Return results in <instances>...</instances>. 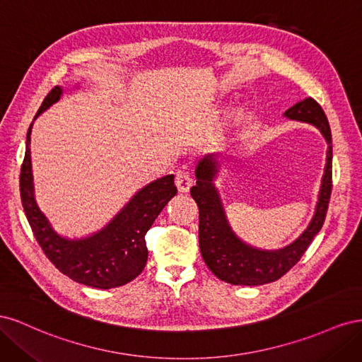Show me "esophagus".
I'll return each mask as SVG.
<instances>
[{"label":"esophagus","instance_id":"esophagus-1","mask_svg":"<svg viewBox=\"0 0 362 362\" xmlns=\"http://www.w3.org/2000/svg\"><path fill=\"white\" fill-rule=\"evenodd\" d=\"M175 184H177V189L180 193H185L189 192L193 185V178L187 172H178L177 178H175Z\"/></svg>","mask_w":362,"mask_h":362}]
</instances>
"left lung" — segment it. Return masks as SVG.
I'll use <instances>...</instances> for the list:
<instances>
[{"label": "left lung", "instance_id": "left-lung-1", "mask_svg": "<svg viewBox=\"0 0 362 362\" xmlns=\"http://www.w3.org/2000/svg\"><path fill=\"white\" fill-rule=\"evenodd\" d=\"M293 120L311 124L326 139V168L319 193V202L310 226L290 246L279 250H261L240 240L229 226L218 192L213 180L221 168V156H206L196 168V185L190 189L192 198L199 206V247L214 275L234 286H262L273 282L298 264L315 234L320 231L332 192V136L327 117L313 98L294 104L286 112Z\"/></svg>", "mask_w": 362, "mask_h": 362}]
</instances>
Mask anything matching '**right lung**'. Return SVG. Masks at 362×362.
Instances as JSON below:
<instances>
[{"mask_svg": "<svg viewBox=\"0 0 362 362\" xmlns=\"http://www.w3.org/2000/svg\"><path fill=\"white\" fill-rule=\"evenodd\" d=\"M63 90L56 86L43 100L35 119L60 100ZM27 133L25 157L21 168V201L37 243L48 259L63 275L93 288H115L137 278L146 266L145 235L166 204L177 194L173 175L152 181L139 190L113 221L87 238L69 240L59 235L49 225L35 199L33 187L30 134Z\"/></svg>", "mask_w": 362, "mask_h": 362, "instance_id": "add662e5", "label": "right lung"}]
</instances>
